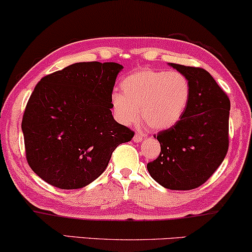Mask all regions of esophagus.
Segmentation results:
<instances>
[{
	"instance_id": "1",
	"label": "esophagus",
	"mask_w": 252,
	"mask_h": 252,
	"mask_svg": "<svg viewBox=\"0 0 252 252\" xmlns=\"http://www.w3.org/2000/svg\"><path fill=\"white\" fill-rule=\"evenodd\" d=\"M133 140H134V142H141L143 140V135L140 133H135L133 136Z\"/></svg>"
}]
</instances>
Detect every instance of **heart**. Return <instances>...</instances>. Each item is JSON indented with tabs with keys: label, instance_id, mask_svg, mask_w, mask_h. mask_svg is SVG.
<instances>
[{
	"label": "heart",
	"instance_id": "obj_1",
	"mask_svg": "<svg viewBox=\"0 0 252 252\" xmlns=\"http://www.w3.org/2000/svg\"><path fill=\"white\" fill-rule=\"evenodd\" d=\"M122 93L111 96L116 118L124 125L140 117L150 129L172 127L184 114L190 99V83L178 71L142 69L122 82Z\"/></svg>",
	"mask_w": 252,
	"mask_h": 252
}]
</instances>
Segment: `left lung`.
<instances>
[{
    "mask_svg": "<svg viewBox=\"0 0 252 252\" xmlns=\"http://www.w3.org/2000/svg\"><path fill=\"white\" fill-rule=\"evenodd\" d=\"M170 66L189 80L190 99L179 122L155 135L161 153L147 169L163 188L192 190L204 184L226 158L230 100L207 70Z\"/></svg>",
    "mask_w": 252,
    "mask_h": 252,
    "instance_id": "left-lung-1",
    "label": "left lung"
}]
</instances>
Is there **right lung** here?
<instances>
[{
	"label": "right lung",
	"instance_id": "obj_1",
	"mask_svg": "<svg viewBox=\"0 0 252 252\" xmlns=\"http://www.w3.org/2000/svg\"><path fill=\"white\" fill-rule=\"evenodd\" d=\"M123 66L78 62L46 75L22 120L29 165L62 190L87 186L106 169L113 150L134 132L113 119L111 96Z\"/></svg>",
	"mask_w": 252,
	"mask_h": 252
}]
</instances>
